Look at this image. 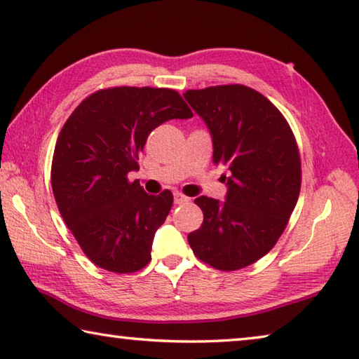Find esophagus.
I'll return each instance as SVG.
<instances>
[{
    "mask_svg": "<svg viewBox=\"0 0 359 359\" xmlns=\"http://www.w3.org/2000/svg\"><path fill=\"white\" fill-rule=\"evenodd\" d=\"M173 198H175V203L176 205H183L186 202H189V197H186V196H183V194H180V192H175L173 194Z\"/></svg>",
    "mask_w": 359,
    "mask_h": 359,
    "instance_id": "obj_1",
    "label": "esophagus"
}]
</instances>
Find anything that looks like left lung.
<instances>
[{"instance_id":"obj_1","label":"left lung","mask_w":359,"mask_h":359,"mask_svg":"<svg viewBox=\"0 0 359 359\" xmlns=\"http://www.w3.org/2000/svg\"><path fill=\"white\" fill-rule=\"evenodd\" d=\"M184 97L208 126L212 162L229 176L225 202L198 197L203 224L187 236L205 263L236 271L274 248L297 206L301 161L284 115L259 91L244 85L187 90Z\"/></svg>"}]
</instances>
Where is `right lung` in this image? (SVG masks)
Returning a JSON list of instances; mask_svg holds the SVG:
<instances>
[{
    "instance_id": "obj_1",
    "label": "right lung",
    "mask_w": 359,
    "mask_h": 359,
    "mask_svg": "<svg viewBox=\"0 0 359 359\" xmlns=\"http://www.w3.org/2000/svg\"><path fill=\"white\" fill-rule=\"evenodd\" d=\"M192 111L168 88L116 86L88 96L56 140L53 196L69 230L94 265L135 273L151 260L154 233L173 205L168 189L149 196L128 173L151 130Z\"/></svg>"
}]
</instances>
